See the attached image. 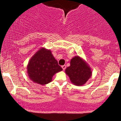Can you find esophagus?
<instances>
[{"label":"esophagus","instance_id":"1","mask_svg":"<svg viewBox=\"0 0 121 121\" xmlns=\"http://www.w3.org/2000/svg\"><path fill=\"white\" fill-rule=\"evenodd\" d=\"M62 69H63V70H64L66 69V65H62Z\"/></svg>","mask_w":121,"mask_h":121}]
</instances>
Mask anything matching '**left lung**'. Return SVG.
Here are the masks:
<instances>
[{
  "mask_svg": "<svg viewBox=\"0 0 121 121\" xmlns=\"http://www.w3.org/2000/svg\"><path fill=\"white\" fill-rule=\"evenodd\" d=\"M65 73L71 82L76 86L84 85L92 75L90 66L79 56L71 59L70 66L65 69Z\"/></svg>",
  "mask_w": 121,
  "mask_h": 121,
  "instance_id": "1",
  "label": "left lung"
}]
</instances>
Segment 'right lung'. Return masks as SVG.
I'll list each match as a JSON object with an SVG mask.
<instances>
[{"label": "right lung", "mask_w": 121, "mask_h": 121, "mask_svg": "<svg viewBox=\"0 0 121 121\" xmlns=\"http://www.w3.org/2000/svg\"><path fill=\"white\" fill-rule=\"evenodd\" d=\"M62 70L51 51L44 48L40 49L33 56L27 66L29 78L42 85L50 83L53 75Z\"/></svg>", "instance_id": "1"}]
</instances>
